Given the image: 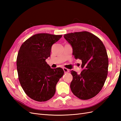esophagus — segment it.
I'll return each instance as SVG.
<instances>
[{
  "label": "esophagus",
  "mask_w": 121,
  "mask_h": 121,
  "mask_svg": "<svg viewBox=\"0 0 121 121\" xmlns=\"http://www.w3.org/2000/svg\"><path fill=\"white\" fill-rule=\"evenodd\" d=\"M63 69H64V72H65V73H68V72H69V69H67V68H63Z\"/></svg>",
  "instance_id": "obj_1"
}]
</instances>
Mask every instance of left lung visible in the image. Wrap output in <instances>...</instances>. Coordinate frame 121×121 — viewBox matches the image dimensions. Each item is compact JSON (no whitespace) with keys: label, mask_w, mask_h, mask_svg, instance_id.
Instances as JSON below:
<instances>
[{"label":"left lung","mask_w":121,"mask_h":121,"mask_svg":"<svg viewBox=\"0 0 121 121\" xmlns=\"http://www.w3.org/2000/svg\"><path fill=\"white\" fill-rule=\"evenodd\" d=\"M71 44L73 55L82 60L80 74L71 71L72 92L83 100L96 96L103 87L108 73V60L105 47L96 36L87 31L65 34Z\"/></svg>","instance_id":"8db88e82"}]
</instances>
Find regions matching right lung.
Returning <instances> with one entry per match:
<instances>
[{"mask_svg": "<svg viewBox=\"0 0 121 121\" xmlns=\"http://www.w3.org/2000/svg\"><path fill=\"white\" fill-rule=\"evenodd\" d=\"M61 37L37 34L20 47L17 59L19 80L24 92L32 99L45 101L54 96L56 84L64 71L60 68L52 69L45 60L50 56L52 45Z\"/></svg>", "mask_w": 121, "mask_h": 121, "instance_id": "obj_1", "label": "right lung"}]
</instances>
